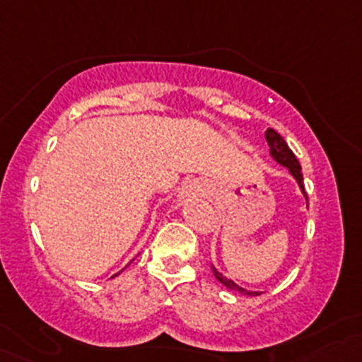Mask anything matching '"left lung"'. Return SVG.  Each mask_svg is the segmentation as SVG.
<instances>
[{"instance_id":"8db88e82","label":"left lung","mask_w":362,"mask_h":362,"mask_svg":"<svg viewBox=\"0 0 362 362\" xmlns=\"http://www.w3.org/2000/svg\"><path fill=\"white\" fill-rule=\"evenodd\" d=\"M266 141H268V145H269V156H272L276 163L282 164L284 168H287V170H289V173L293 175L294 180L298 182L299 189H301V192L305 194V198H306L305 184H303L301 166H299V160L296 159V156L289 148V145L286 144V140H284V138L280 136L275 129L266 131ZM306 202H308V198H306ZM211 272H214L215 279H217L222 286L228 287L229 291H236V293H240L243 296H259L257 291H247V289H243V287H240L238 284L233 282L231 279H228V276L222 275L221 272H217V268H215V266H211Z\"/></svg>"}]
</instances>
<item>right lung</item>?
<instances>
[{
  "mask_svg": "<svg viewBox=\"0 0 362 362\" xmlns=\"http://www.w3.org/2000/svg\"><path fill=\"white\" fill-rule=\"evenodd\" d=\"M119 273H122V272H119ZM119 273H117V275H119ZM117 275H113V276H117Z\"/></svg>",
  "mask_w": 362,
  "mask_h": 362,
  "instance_id": "add662e5",
  "label": "right lung"
}]
</instances>
